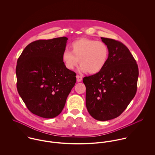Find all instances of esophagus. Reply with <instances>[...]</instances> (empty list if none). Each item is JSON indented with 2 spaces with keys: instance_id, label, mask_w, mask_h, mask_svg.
<instances>
[{
  "instance_id": "esophagus-1",
  "label": "esophagus",
  "mask_w": 155,
  "mask_h": 155,
  "mask_svg": "<svg viewBox=\"0 0 155 155\" xmlns=\"http://www.w3.org/2000/svg\"><path fill=\"white\" fill-rule=\"evenodd\" d=\"M76 79H77V82H80L82 80V77L81 76H80V75H77L76 76Z\"/></svg>"
}]
</instances>
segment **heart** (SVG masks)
Returning <instances> with one entry per match:
<instances>
[{
	"mask_svg": "<svg viewBox=\"0 0 155 155\" xmlns=\"http://www.w3.org/2000/svg\"><path fill=\"white\" fill-rule=\"evenodd\" d=\"M70 51L62 54V61L67 69L74 70L79 63L81 72L91 74L100 72L109 57V47L104 42L90 39H80L71 43Z\"/></svg>",
	"mask_w": 155,
	"mask_h": 155,
	"instance_id": "obj_1",
	"label": "heart"
}]
</instances>
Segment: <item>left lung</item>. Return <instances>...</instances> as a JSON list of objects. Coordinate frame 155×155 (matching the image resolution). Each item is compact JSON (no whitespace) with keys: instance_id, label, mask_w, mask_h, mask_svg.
Returning <instances> with one entry per match:
<instances>
[{"instance_id":"8db88e82","label":"left lung","mask_w":155,"mask_h":155,"mask_svg":"<svg viewBox=\"0 0 155 155\" xmlns=\"http://www.w3.org/2000/svg\"><path fill=\"white\" fill-rule=\"evenodd\" d=\"M109 47L107 61L98 73L83 79L86 87V106L96 120L118 117L135 95L138 68L128 48L112 39L101 38Z\"/></svg>"}]
</instances>
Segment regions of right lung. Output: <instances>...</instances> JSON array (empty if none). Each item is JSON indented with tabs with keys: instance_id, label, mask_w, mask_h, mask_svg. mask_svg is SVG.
Returning a JSON list of instances; mask_svg holds the SVG:
<instances>
[{
	"instance_id": "1",
	"label": "right lung",
	"mask_w": 155,
	"mask_h": 155,
	"mask_svg": "<svg viewBox=\"0 0 155 155\" xmlns=\"http://www.w3.org/2000/svg\"><path fill=\"white\" fill-rule=\"evenodd\" d=\"M68 38L38 40L28 45L18 59L17 87L28 109L44 118L63 110L76 82V73L62 61Z\"/></svg>"
}]
</instances>
